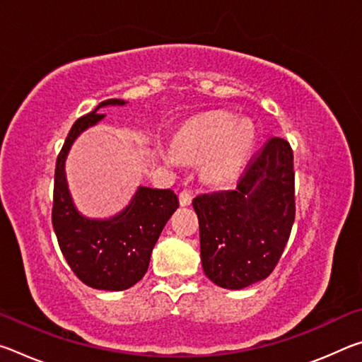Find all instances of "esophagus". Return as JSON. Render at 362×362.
Masks as SVG:
<instances>
[{
	"label": "esophagus",
	"instance_id": "1",
	"mask_svg": "<svg viewBox=\"0 0 362 362\" xmlns=\"http://www.w3.org/2000/svg\"><path fill=\"white\" fill-rule=\"evenodd\" d=\"M179 199H180V204L182 206H189V204H192V199H193L192 189H182V192L179 193Z\"/></svg>",
	"mask_w": 362,
	"mask_h": 362
}]
</instances>
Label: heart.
I'll return each mask as SVG.
<instances>
[{
	"label": "heart",
	"instance_id": "obj_1",
	"mask_svg": "<svg viewBox=\"0 0 362 362\" xmlns=\"http://www.w3.org/2000/svg\"><path fill=\"white\" fill-rule=\"evenodd\" d=\"M255 142L250 121H238L231 113L216 112L187 121L174 137V148L182 156L204 158V173L212 180L235 177L246 163ZM174 163L173 153L166 155Z\"/></svg>",
	"mask_w": 362,
	"mask_h": 362
}]
</instances>
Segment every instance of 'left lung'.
<instances>
[{
  "label": "left lung",
  "mask_w": 362,
  "mask_h": 362,
  "mask_svg": "<svg viewBox=\"0 0 362 362\" xmlns=\"http://www.w3.org/2000/svg\"><path fill=\"white\" fill-rule=\"evenodd\" d=\"M201 262L206 276L225 289L268 278L289 241L296 218L293 153L272 137L247 163L235 189L198 194Z\"/></svg>",
  "instance_id": "left-lung-1"
}]
</instances>
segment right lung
I'll use <instances>...</instances> for the list:
<instances>
[{
    "mask_svg": "<svg viewBox=\"0 0 362 362\" xmlns=\"http://www.w3.org/2000/svg\"><path fill=\"white\" fill-rule=\"evenodd\" d=\"M124 103L121 99L103 100L94 112L76 119L59 153L54 174L52 226L59 247L71 272L86 286L102 291L129 289L144 278L151 250L179 207V198L173 189L148 187H139L131 204L108 220L86 218L73 204L65 179V158L71 144L105 116L97 110Z\"/></svg>",
    "mask_w": 362,
    "mask_h": 362,
    "instance_id": "1",
    "label": "right lung"
}]
</instances>
